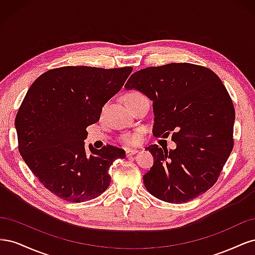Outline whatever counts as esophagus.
Returning a JSON list of instances; mask_svg holds the SVG:
<instances>
[{"label":"esophagus","instance_id":"1","mask_svg":"<svg viewBox=\"0 0 255 255\" xmlns=\"http://www.w3.org/2000/svg\"><path fill=\"white\" fill-rule=\"evenodd\" d=\"M136 153H137V150H136V149H127V150H126L127 156L134 155V154H136Z\"/></svg>","mask_w":255,"mask_h":255}]
</instances>
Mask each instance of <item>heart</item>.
Listing matches in <instances>:
<instances>
[{
	"label": "heart",
	"instance_id": "1",
	"mask_svg": "<svg viewBox=\"0 0 255 255\" xmlns=\"http://www.w3.org/2000/svg\"><path fill=\"white\" fill-rule=\"evenodd\" d=\"M138 96H140V94H138V92H130V94H128L126 96V101H128V100L132 99V98L138 97ZM122 141L125 142L126 144H128V145H135V144L139 142V134L132 133V134L125 135L122 137Z\"/></svg>",
	"mask_w": 255,
	"mask_h": 255
}]
</instances>
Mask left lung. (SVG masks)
<instances>
[{
	"instance_id": "left-lung-1",
	"label": "left lung",
	"mask_w": 255,
	"mask_h": 255,
	"mask_svg": "<svg viewBox=\"0 0 255 255\" xmlns=\"http://www.w3.org/2000/svg\"><path fill=\"white\" fill-rule=\"evenodd\" d=\"M127 90L153 102V135L168 137L174 150L146 146L154 158L143 175L152 196L184 203L210 189L233 150L235 110L221 80L208 68L172 63L133 73Z\"/></svg>"
}]
</instances>
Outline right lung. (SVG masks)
Instances as JSON below:
<instances>
[{"label":"right lung","instance_id":"obj_1","mask_svg":"<svg viewBox=\"0 0 255 255\" xmlns=\"http://www.w3.org/2000/svg\"><path fill=\"white\" fill-rule=\"evenodd\" d=\"M132 67L103 69L67 66L41 74L18 111L19 152L43 186L68 202L99 197L110 186V167L125 150L89 145L86 128L98 122L102 107L122 88Z\"/></svg>","mask_w":255,"mask_h":255}]
</instances>
